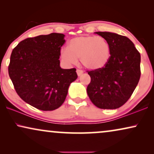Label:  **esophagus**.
I'll return each mask as SVG.
<instances>
[{"label": "esophagus", "instance_id": "esophagus-1", "mask_svg": "<svg viewBox=\"0 0 154 154\" xmlns=\"http://www.w3.org/2000/svg\"><path fill=\"white\" fill-rule=\"evenodd\" d=\"M76 72H77V74H78V75H79V76H80V75H82L83 73V71L82 70H80V69H77Z\"/></svg>", "mask_w": 154, "mask_h": 154}]
</instances>
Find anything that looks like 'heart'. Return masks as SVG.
<instances>
[{"mask_svg": "<svg viewBox=\"0 0 154 154\" xmlns=\"http://www.w3.org/2000/svg\"><path fill=\"white\" fill-rule=\"evenodd\" d=\"M63 61L68 65H75L81 59L82 64L90 70H97L106 66L111 57V47L103 37L81 35L71 39L69 48L60 50Z\"/></svg>", "mask_w": 154, "mask_h": 154, "instance_id": "1", "label": "heart"}]
</instances>
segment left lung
<instances>
[{"mask_svg": "<svg viewBox=\"0 0 154 154\" xmlns=\"http://www.w3.org/2000/svg\"><path fill=\"white\" fill-rule=\"evenodd\" d=\"M109 42L111 57L106 66L88 71L87 88L91 102L100 109H115L129 100L140 81L141 56L126 36L111 32H95Z\"/></svg>", "mask_w": 154, "mask_h": 154, "instance_id": "left-lung-1", "label": "left lung"}]
</instances>
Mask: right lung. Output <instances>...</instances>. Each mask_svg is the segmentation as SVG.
I'll use <instances>...</instances> for the list:
<instances>
[{"label":"right lung","instance_id":"add662e5","mask_svg":"<svg viewBox=\"0 0 154 154\" xmlns=\"http://www.w3.org/2000/svg\"><path fill=\"white\" fill-rule=\"evenodd\" d=\"M62 33L28 38L12 50L8 73L20 98L42 111H53L64 103L70 84L78 78L75 68L60 67Z\"/></svg>","mask_w":154,"mask_h":154}]
</instances>
